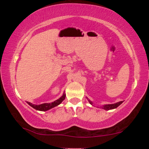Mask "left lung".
<instances>
[{"mask_svg": "<svg viewBox=\"0 0 149 149\" xmlns=\"http://www.w3.org/2000/svg\"><path fill=\"white\" fill-rule=\"evenodd\" d=\"M90 104H92V102L90 101V100H89ZM123 102V101H120L118 102L117 103H115V104H106V105H104L103 107H102L103 109H104L106 110H111V109H114V108H117L118 107H119V106L122 104V103Z\"/></svg>", "mask_w": 149, "mask_h": 149, "instance_id": "8db88e82", "label": "left lung"}]
</instances>
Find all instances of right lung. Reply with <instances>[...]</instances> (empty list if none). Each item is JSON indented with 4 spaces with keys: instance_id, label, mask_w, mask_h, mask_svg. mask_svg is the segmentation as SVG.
I'll return each mask as SVG.
<instances>
[{
    "instance_id": "1",
    "label": "right lung",
    "mask_w": 149,
    "mask_h": 149,
    "mask_svg": "<svg viewBox=\"0 0 149 149\" xmlns=\"http://www.w3.org/2000/svg\"><path fill=\"white\" fill-rule=\"evenodd\" d=\"M65 95L63 94L61 97L59 99H58L56 100H55L54 102H51V103H44V104H39V105H35V104H33L32 103L27 102V104H28L29 106H31V107H33L35 109H36L37 110H40V111H47L49 109H51V108H54L55 107H56L58 104H60L63 100L65 99Z\"/></svg>"
}]
</instances>
